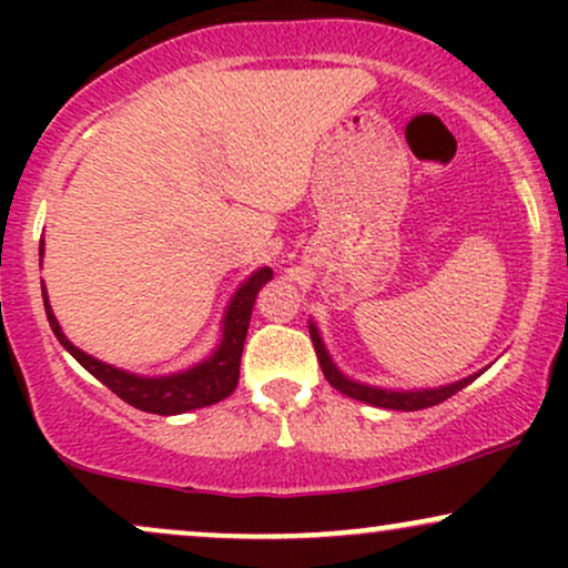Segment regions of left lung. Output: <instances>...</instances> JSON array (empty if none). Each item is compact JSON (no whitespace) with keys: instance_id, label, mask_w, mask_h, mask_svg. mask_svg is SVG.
Listing matches in <instances>:
<instances>
[{"instance_id":"obj_1","label":"left lung","mask_w":568,"mask_h":568,"mask_svg":"<svg viewBox=\"0 0 568 568\" xmlns=\"http://www.w3.org/2000/svg\"><path fill=\"white\" fill-rule=\"evenodd\" d=\"M44 256V240H39V264ZM272 280L270 266L253 272L245 283H240V288L234 291L230 306L224 312V325H221V344L213 349V355H207L205 361L197 366L179 371V374H165V376H139L130 374L125 368L109 366V363L98 361V357L88 355L80 347L69 342L67 334L61 331V325L55 321V312L50 306L48 288H44L42 280V298H44V312H48V321L53 334L61 342V347L74 357L80 366L93 374L98 382L106 384L116 397L128 403V406L149 410V414H184V410L211 406V403L224 400L226 395H232V389L237 387L240 379V355H243V344L247 334V323H251L253 304H256L258 291L264 288Z\"/></svg>"}]
</instances>
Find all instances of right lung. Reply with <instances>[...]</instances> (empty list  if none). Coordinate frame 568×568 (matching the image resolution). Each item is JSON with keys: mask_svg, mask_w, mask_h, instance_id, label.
<instances>
[{"mask_svg": "<svg viewBox=\"0 0 568 568\" xmlns=\"http://www.w3.org/2000/svg\"><path fill=\"white\" fill-rule=\"evenodd\" d=\"M310 336L312 344H315L317 352V361H321V368L328 379L331 387H336L338 393L355 397V400L368 403V406L376 408H387V410H419V408H429V406H438V403L448 400V397L459 393L462 387H467L473 379H462L456 384H448V387H438V389H414V393H397V389H379V387H366V384H355L349 382L347 376L342 374L331 361L328 349H325L321 331H317L315 323H310Z\"/></svg>", "mask_w": 568, "mask_h": 568, "instance_id": "obj_1", "label": "right lung"}]
</instances>
